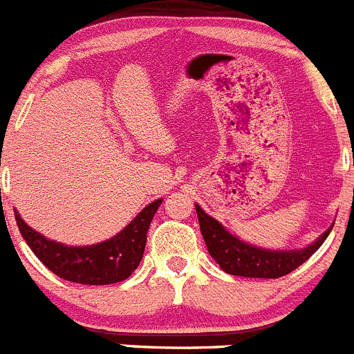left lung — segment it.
Listing matches in <instances>:
<instances>
[{
	"label": "left lung",
	"mask_w": 354,
	"mask_h": 354,
	"mask_svg": "<svg viewBox=\"0 0 354 354\" xmlns=\"http://www.w3.org/2000/svg\"><path fill=\"white\" fill-rule=\"evenodd\" d=\"M196 211L207 252L216 260L218 266L232 276L266 277V279L286 276L299 266H302L309 257H313V253L325 243L332 230L330 227L315 244L307 246L306 250H300V252H269V250L250 246L234 237L232 234L223 229L222 223H218L214 218L204 213L197 204Z\"/></svg>",
	"instance_id": "1"
}]
</instances>
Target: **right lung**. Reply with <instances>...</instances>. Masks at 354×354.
Instances as JSON below:
<instances>
[{"instance_id":"add662e5","label":"right lung","mask_w":354,"mask_h":354,"mask_svg":"<svg viewBox=\"0 0 354 354\" xmlns=\"http://www.w3.org/2000/svg\"><path fill=\"white\" fill-rule=\"evenodd\" d=\"M162 199L148 204L120 234L94 246H64L47 239L15 213V222L31 252L43 266L66 281L80 285H113L127 279L140 266L147 232Z\"/></svg>"}]
</instances>
